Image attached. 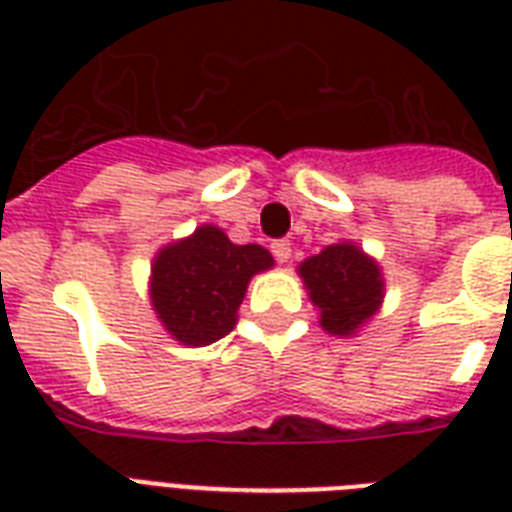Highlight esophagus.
<instances>
[{"label": "esophagus", "mask_w": 512, "mask_h": 512, "mask_svg": "<svg viewBox=\"0 0 512 512\" xmlns=\"http://www.w3.org/2000/svg\"><path fill=\"white\" fill-rule=\"evenodd\" d=\"M271 252H273V257L279 260V263H287L289 257H292V244H289L287 239H276L271 244Z\"/></svg>", "instance_id": "esophagus-1"}]
</instances>
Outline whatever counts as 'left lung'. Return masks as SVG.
<instances>
[{
  "label": "left lung",
  "instance_id": "8db88e82",
  "mask_svg": "<svg viewBox=\"0 0 512 512\" xmlns=\"http://www.w3.org/2000/svg\"><path fill=\"white\" fill-rule=\"evenodd\" d=\"M300 276L329 335H353L366 319H372L382 300L380 268L353 244H332L321 255L305 260Z\"/></svg>",
  "mask_w": 512,
  "mask_h": 512
}]
</instances>
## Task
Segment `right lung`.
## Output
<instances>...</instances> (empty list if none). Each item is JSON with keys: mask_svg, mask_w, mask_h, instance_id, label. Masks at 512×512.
Segmentation results:
<instances>
[{"mask_svg": "<svg viewBox=\"0 0 512 512\" xmlns=\"http://www.w3.org/2000/svg\"><path fill=\"white\" fill-rule=\"evenodd\" d=\"M271 265L260 244H233L220 228L204 225L154 260V311L175 340L209 345L231 332L249 279Z\"/></svg>", "mask_w": 512, "mask_h": 512, "instance_id": "obj_1", "label": "right lung"}]
</instances>
